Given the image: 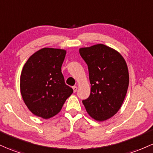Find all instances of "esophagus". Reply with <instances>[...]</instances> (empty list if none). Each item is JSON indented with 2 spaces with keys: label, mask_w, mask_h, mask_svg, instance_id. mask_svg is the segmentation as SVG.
<instances>
[{
  "label": "esophagus",
  "mask_w": 153,
  "mask_h": 153,
  "mask_svg": "<svg viewBox=\"0 0 153 153\" xmlns=\"http://www.w3.org/2000/svg\"><path fill=\"white\" fill-rule=\"evenodd\" d=\"M73 91L75 93V92L77 91V90H78V87H77V86H73Z\"/></svg>",
  "instance_id": "esophagus-1"
}]
</instances>
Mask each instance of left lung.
<instances>
[{
	"label": "left lung",
	"instance_id": "left-lung-1",
	"mask_svg": "<svg viewBox=\"0 0 153 153\" xmlns=\"http://www.w3.org/2000/svg\"><path fill=\"white\" fill-rule=\"evenodd\" d=\"M79 52L88 65L91 83L90 96L83 104L92 118L104 121L123 105L129 83L127 64L118 51L101 43Z\"/></svg>",
	"mask_w": 153,
	"mask_h": 153
}]
</instances>
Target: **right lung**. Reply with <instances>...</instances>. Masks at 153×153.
<instances>
[{
  "mask_svg": "<svg viewBox=\"0 0 153 153\" xmlns=\"http://www.w3.org/2000/svg\"><path fill=\"white\" fill-rule=\"evenodd\" d=\"M66 50L43 48L30 56L20 76V92L30 111L48 119L60 112L73 88L62 73Z\"/></svg>",
  "mask_w": 153,
  "mask_h": 153,
  "instance_id": "add662e5",
  "label": "right lung"
}]
</instances>
